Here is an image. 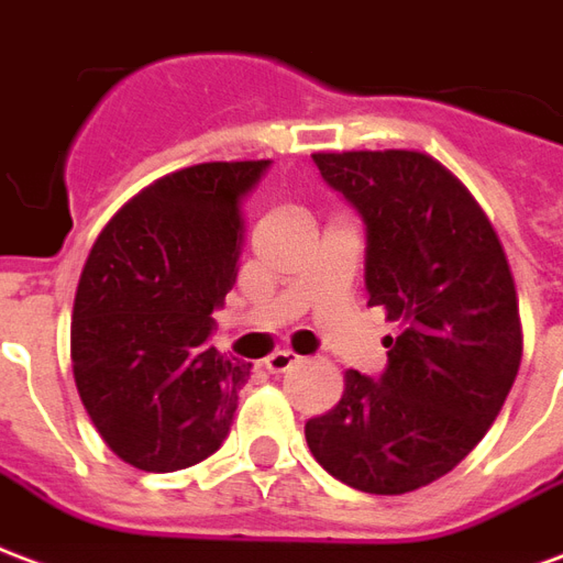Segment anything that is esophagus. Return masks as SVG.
<instances>
[{
  "label": "esophagus",
  "instance_id": "34e87169",
  "mask_svg": "<svg viewBox=\"0 0 563 563\" xmlns=\"http://www.w3.org/2000/svg\"><path fill=\"white\" fill-rule=\"evenodd\" d=\"M302 363V356L294 354V351H276V354H269L264 360L266 372H273V375H282V372H290V368Z\"/></svg>",
  "mask_w": 563,
  "mask_h": 563
}]
</instances>
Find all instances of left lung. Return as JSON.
<instances>
[{
	"mask_svg": "<svg viewBox=\"0 0 563 563\" xmlns=\"http://www.w3.org/2000/svg\"><path fill=\"white\" fill-rule=\"evenodd\" d=\"M366 221L368 306L387 311V372H344L332 411L306 422L311 455L368 495L450 474L489 432L522 363L510 264L474 195L417 150L314 152Z\"/></svg>",
	"mask_w": 563,
	"mask_h": 563,
	"instance_id": "1",
	"label": "left lung"
}]
</instances>
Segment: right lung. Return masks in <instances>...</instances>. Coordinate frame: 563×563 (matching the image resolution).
<instances>
[{
  "instance_id": "right-lung-1",
  "label": "right lung",
  "mask_w": 563,
  "mask_h": 563,
  "mask_svg": "<svg viewBox=\"0 0 563 563\" xmlns=\"http://www.w3.org/2000/svg\"><path fill=\"white\" fill-rule=\"evenodd\" d=\"M269 162H207L146 186L86 257L71 366L89 420L129 465L167 474L231 432L252 363L209 347L240 273L245 200Z\"/></svg>"
}]
</instances>
